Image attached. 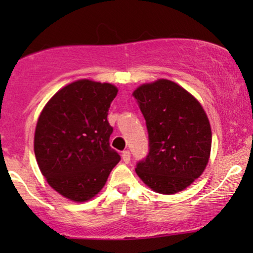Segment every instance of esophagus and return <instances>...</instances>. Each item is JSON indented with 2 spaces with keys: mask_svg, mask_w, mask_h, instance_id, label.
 I'll list each match as a JSON object with an SVG mask.
<instances>
[{
  "mask_svg": "<svg viewBox=\"0 0 253 253\" xmlns=\"http://www.w3.org/2000/svg\"><path fill=\"white\" fill-rule=\"evenodd\" d=\"M121 156H123V161L125 162V163H129V162H130V152H129V151H124V152H123V155H121Z\"/></svg>",
  "mask_w": 253,
  "mask_h": 253,
  "instance_id": "1",
  "label": "esophagus"
}]
</instances>
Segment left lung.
Segmentation results:
<instances>
[{
  "instance_id": "left-lung-1",
  "label": "left lung",
  "mask_w": 253,
  "mask_h": 253,
  "mask_svg": "<svg viewBox=\"0 0 253 253\" xmlns=\"http://www.w3.org/2000/svg\"><path fill=\"white\" fill-rule=\"evenodd\" d=\"M132 95L150 140V152L136 165V175L156 193L184 190L210 161L211 129L205 109L189 91L164 78L141 84Z\"/></svg>"
}]
</instances>
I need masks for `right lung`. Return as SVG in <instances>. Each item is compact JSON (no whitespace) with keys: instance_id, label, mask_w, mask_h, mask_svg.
Returning <instances> with one entry per match:
<instances>
[{"instance_id":"add662e5","label":"right lung","mask_w":253,"mask_h":253,"mask_svg":"<svg viewBox=\"0 0 253 253\" xmlns=\"http://www.w3.org/2000/svg\"><path fill=\"white\" fill-rule=\"evenodd\" d=\"M110 83L78 80L45 104L34 133V153L46 181L58 194L85 202L102 190L120 161L109 146L107 117L118 94Z\"/></svg>"}]
</instances>
